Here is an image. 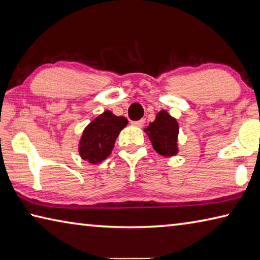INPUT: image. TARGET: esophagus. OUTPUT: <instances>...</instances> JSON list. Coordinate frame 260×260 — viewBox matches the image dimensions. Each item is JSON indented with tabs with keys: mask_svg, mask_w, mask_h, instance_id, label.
Masks as SVG:
<instances>
[{
	"mask_svg": "<svg viewBox=\"0 0 260 260\" xmlns=\"http://www.w3.org/2000/svg\"><path fill=\"white\" fill-rule=\"evenodd\" d=\"M144 123H145V120H144V118H142V120H139V121H133V125H135V126H143Z\"/></svg>",
	"mask_w": 260,
	"mask_h": 260,
	"instance_id": "1",
	"label": "esophagus"
}]
</instances>
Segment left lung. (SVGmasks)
I'll list each match as a JSON object with an SVG mask.
<instances>
[{"label": "left lung", "instance_id": "obj_1", "mask_svg": "<svg viewBox=\"0 0 260 260\" xmlns=\"http://www.w3.org/2000/svg\"><path fill=\"white\" fill-rule=\"evenodd\" d=\"M153 148L165 156H171L178 152L177 137L179 127L176 118L170 116L166 111H161L156 115L155 121L151 123L146 129Z\"/></svg>", "mask_w": 260, "mask_h": 260}]
</instances>
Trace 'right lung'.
<instances>
[{
	"mask_svg": "<svg viewBox=\"0 0 260 260\" xmlns=\"http://www.w3.org/2000/svg\"><path fill=\"white\" fill-rule=\"evenodd\" d=\"M126 124L125 117L115 116L109 111L95 117L82 135L79 148L81 157L90 163L105 160L111 154L120 131Z\"/></svg>",
	"mask_w": 260,
	"mask_h": 260,
	"instance_id": "1",
	"label": "right lung"
}]
</instances>
